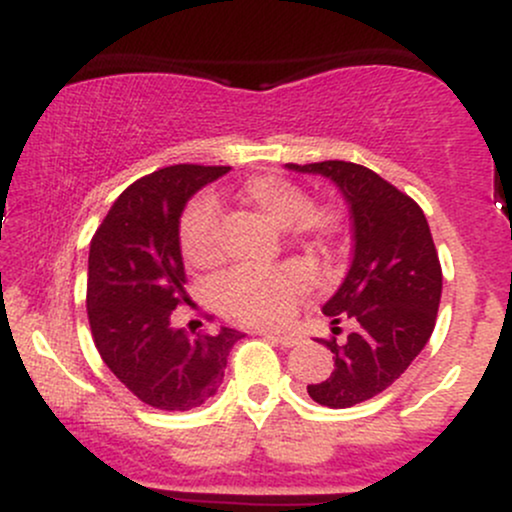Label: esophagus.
Wrapping results in <instances>:
<instances>
[{
	"instance_id": "34e87169",
	"label": "esophagus",
	"mask_w": 512,
	"mask_h": 512,
	"mask_svg": "<svg viewBox=\"0 0 512 512\" xmlns=\"http://www.w3.org/2000/svg\"><path fill=\"white\" fill-rule=\"evenodd\" d=\"M264 334L267 339H272L279 346H284V349H293V346L298 344V334H291V332H260Z\"/></svg>"
}]
</instances>
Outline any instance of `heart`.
Segmentation results:
<instances>
[{
	"label": "heart",
	"instance_id": "heart-1",
	"mask_svg": "<svg viewBox=\"0 0 512 512\" xmlns=\"http://www.w3.org/2000/svg\"><path fill=\"white\" fill-rule=\"evenodd\" d=\"M236 202L284 228L291 240L315 248H332L344 233L342 209L327 202H310L305 187L284 175H255L236 190ZM180 250L195 267L219 262V219L209 199H195L180 219ZM310 269L303 262H286L274 269H233L216 284V303L233 320L245 325H279L291 315L293 303L308 291Z\"/></svg>",
	"mask_w": 512,
	"mask_h": 512
}]
</instances>
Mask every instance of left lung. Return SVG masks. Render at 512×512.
I'll list each match as a JSON object with an SVG mask.
<instances>
[{"mask_svg": "<svg viewBox=\"0 0 512 512\" xmlns=\"http://www.w3.org/2000/svg\"><path fill=\"white\" fill-rule=\"evenodd\" d=\"M286 168L330 178L354 221V260L322 305L334 334L342 332V320L351 332L342 344L322 339L334 354V370L308 385L322 407H354L395 383L431 339L443 291L438 252L419 204L370 168L349 161Z\"/></svg>", "mask_w": 512, "mask_h": 512, "instance_id": "8db88e82", "label": "left lung"}]
</instances>
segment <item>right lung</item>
<instances>
[{"mask_svg":"<svg viewBox=\"0 0 512 512\" xmlns=\"http://www.w3.org/2000/svg\"><path fill=\"white\" fill-rule=\"evenodd\" d=\"M231 166L180 163L129 185L88 252L86 308L105 366L134 397L163 411H190L216 395L243 332L187 337L170 317L190 301L180 252L187 199Z\"/></svg>","mask_w":512,"mask_h":512,"instance_id":"obj_1","label":"right lung"}]
</instances>
